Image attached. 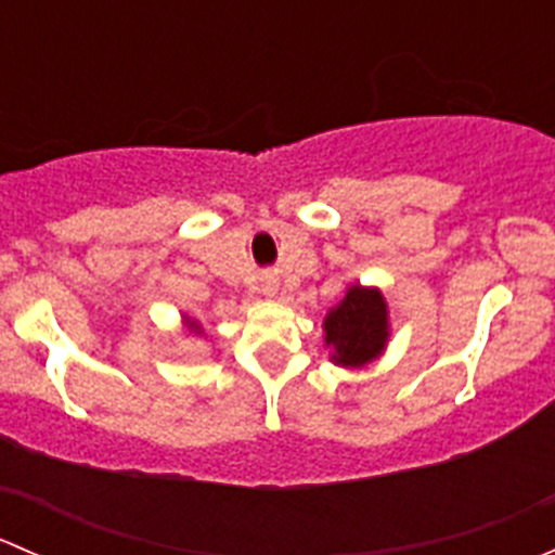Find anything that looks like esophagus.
I'll list each match as a JSON object with an SVG mask.
<instances>
[{"label": "esophagus", "mask_w": 555, "mask_h": 555, "mask_svg": "<svg viewBox=\"0 0 555 555\" xmlns=\"http://www.w3.org/2000/svg\"><path fill=\"white\" fill-rule=\"evenodd\" d=\"M276 289H279L276 279H268V282L262 284V293H266V295H276Z\"/></svg>", "instance_id": "obj_1"}]
</instances>
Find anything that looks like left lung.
<instances>
[{"instance_id": "left-lung-1", "label": "left lung", "mask_w": 555, "mask_h": 555, "mask_svg": "<svg viewBox=\"0 0 555 555\" xmlns=\"http://www.w3.org/2000/svg\"><path fill=\"white\" fill-rule=\"evenodd\" d=\"M389 340V311L376 287L351 284L344 300L324 317V344L330 360L344 367H362L384 354Z\"/></svg>"}]
</instances>
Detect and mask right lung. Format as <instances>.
<instances>
[{"instance_id": "1", "label": "right lung", "mask_w": 555, "mask_h": 555, "mask_svg": "<svg viewBox=\"0 0 555 555\" xmlns=\"http://www.w3.org/2000/svg\"><path fill=\"white\" fill-rule=\"evenodd\" d=\"M184 322H188L190 330H195V333H201V324H198V322H193V319H184Z\"/></svg>"}]
</instances>
